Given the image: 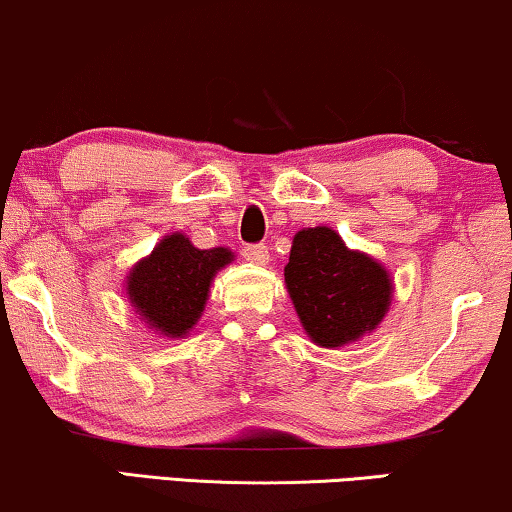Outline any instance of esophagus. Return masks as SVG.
<instances>
[{"label":"esophagus","mask_w":512,"mask_h":512,"mask_svg":"<svg viewBox=\"0 0 512 512\" xmlns=\"http://www.w3.org/2000/svg\"><path fill=\"white\" fill-rule=\"evenodd\" d=\"M242 256L247 258V261H251V263L265 265V263L270 261V249L265 247V244H244Z\"/></svg>","instance_id":"1"}]
</instances>
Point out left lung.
<instances>
[{
	"mask_svg": "<svg viewBox=\"0 0 512 512\" xmlns=\"http://www.w3.org/2000/svg\"><path fill=\"white\" fill-rule=\"evenodd\" d=\"M284 279L307 335L321 347L359 340L389 310L387 270L370 256L349 251L326 226L293 237Z\"/></svg>",
	"mask_w": 512,
	"mask_h": 512,
	"instance_id": "left-lung-1",
	"label": "left lung"
}]
</instances>
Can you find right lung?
Here are the masks:
<instances>
[{
    "mask_svg": "<svg viewBox=\"0 0 512 512\" xmlns=\"http://www.w3.org/2000/svg\"><path fill=\"white\" fill-rule=\"evenodd\" d=\"M233 261L228 249H198L184 235H170L137 263L128 277V293L137 312L170 338L191 331L207 303L209 282Z\"/></svg>",
    "mask_w": 512,
    "mask_h": 512,
    "instance_id": "obj_1",
    "label": "right lung"
}]
</instances>
